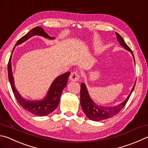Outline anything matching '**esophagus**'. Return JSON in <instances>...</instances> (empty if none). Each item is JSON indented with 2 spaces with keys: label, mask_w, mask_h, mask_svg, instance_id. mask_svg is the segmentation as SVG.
Returning <instances> with one entry per match:
<instances>
[{
  "label": "esophagus",
  "mask_w": 148,
  "mask_h": 148,
  "mask_svg": "<svg viewBox=\"0 0 148 148\" xmlns=\"http://www.w3.org/2000/svg\"><path fill=\"white\" fill-rule=\"evenodd\" d=\"M79 79V75L76 72H74L71 73V76H70V79L71 81H78Z\"/></svg>",
  "instance_id": "1"
}]
</instances>
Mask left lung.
Segmentation results:
<instances>
[{
    "instance_id": "obj_1",
    "label": "left lung",
    "mask_w": 148,
    "mask_h": 148,
    "mask_svg": "<svg viewBox=\"0 0 148 148\" xmlns=\"http://www.w3.org/2000/svg\"><path fill=\"white\" fill-rule=\"evenodd\" d=\"M116 35L117 40L119 41L121 46L124 48L125 50L130 51L132 53L134 61H135V58H134L132 50L127 46V44L125 43L124 40L123 39L122 36L119 35V34L116 32ZM135 86V84L134 85L130 94L127 96V98L122 103L113 107H104L99 106L95 103V101H93V100L90 97L89 95H88V90L87 89V87H86L85 84L84 83H82L81 87H81V90H80V103H81L83 111L86 114V116L91 120L100 121L110 119V118H111L112 116H113L114 115L119 113L123 107L125 106L126 103H127L129 98L130 97L131 93L133 91Z\"/></svg>"
}]
</instances>
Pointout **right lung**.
Instances as JSON below:
<instances>
[{
  "mask_svg": "<svg viewBox=\"0 0 148 148\" xmlns=\"http://www.w3.org/2000/svg\"><path fill=\"white\" fill-rule=\"evenodd\" d=\"M34 36H41L49 39H54V37L48 36L41 27L37 26V27L31 29L25 36H24L18 40L17 42V43L15 44L14 48H13L12 52L14 50V48L16 46L23 43V42L26 41V40ZM11 60H12V54L10 56L8 65V78L11 87H12V88L13 92L14 94L15 97L17 99V100L19 103V104L24 109L26 110V111H28L30 113L34 115H36V116H44L49 114L51 112H52L59 106L61 95L62 94L63 89L66 86L67 81H68V78L70 74H71V72H67L66 73L61 74L60 76L56 77L53 80L52 85H51L49 90H48L47 92V95L42 100L39 101H29L23 98L21 96L20 94L18 92L17 89H16L14 85V79H13L12 71Z\"/></svg>",
  "mask_w": 148,
  "mask_h": 148,
  "instance_id": "obj_1",
  "label": "right lung"
}]
</instances>
